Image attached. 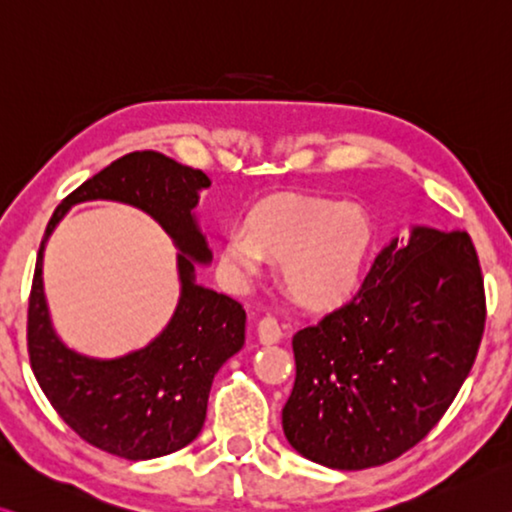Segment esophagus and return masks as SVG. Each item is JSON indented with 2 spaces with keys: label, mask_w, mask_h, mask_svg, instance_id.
I'll return each instance as SVG.
<instances>
[{
  "label": "esophagus",
  "mask_w": 512,
  "mask_h": 512,
  "mask_svg": "<svg viewBox=\"0 0 512 512\" xmlns=\"http://www.w3.org/2000/svg\"><path fill=\"white\" fill-rule=\"evenodd\" d=\"M258 338H261V343L270 345V343H279L283 338V329L277 322V318L272 316H263L258 320Z\"/></svg>",
  "instance_id": "34e87169"
}]
</instances>
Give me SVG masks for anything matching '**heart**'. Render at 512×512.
<instances>
[{"label": "heart", "mask_w": 512, "mask_h": 512, "mask_svg": "<svg viewBox=\"0 0 512 512\" xmlns=\"http://www.w3.org/2000/svg\"><path fill=\"white\" fill-rule=\"evenodd\" d=\"M373 226L364 210L332 199H279L233 229L222 258L238 279H251L261 258L283 263V281L302 304L341 302L359 286L371 254Z\"/></svg>", "instance_id": "obj_1"}]
</instances>
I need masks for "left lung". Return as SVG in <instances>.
Listing matches in <instances>:
<instances>
[{"mask_svg":"<svg viewBox=\"0 0 512 512\" xmlns=\"http://www.w3.org/2000/svg\"><path fill=\"white\" fill-rule=\"evenodd\" d=\"M485 286L467 231L416 226L393 238L341 309L293 336L283 432L304 458L368 469L437 426L474 366Z\"/></svg>","mask_w":512,"mask_h":512,"instance_id":"1","label":"left lung"}]
</instances>
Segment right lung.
<instances>
[{
    "instance_id": "add662e5",
    "label": "right lung",
    "mask_w": 512,
    "mask_h": 512,
    "mask_svg": "<svg viewBox=\"0 0 512 512\" xmlns=\"http://www.w3.org/2000/svg\"><path fill=\"white\" fill-rule=\"evenodd\" d=\"M208 185L203 171L167 155L128 153L59 203L38 249L27 311L31 371L50 405L84 442L125 460L160 458L190 444L206 421L217 371L245 345L242 304L194 283V261H210L192 215L199 190ZM93 198L130 202L157 218L181 249L184 283L168 329L144 351L105 362L77 356L58 341L42 295L46 235L70 205Z\"/></svg>"
}]
</instances>
